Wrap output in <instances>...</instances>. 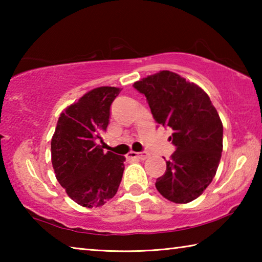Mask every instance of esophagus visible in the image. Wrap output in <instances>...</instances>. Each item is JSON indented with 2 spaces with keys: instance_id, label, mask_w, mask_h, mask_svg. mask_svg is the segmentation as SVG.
Wrapping results in <instances>:
<instances>
[{
  "instance_id": "1",
  "label": "esophagus",
  "mask_w": 262,
  "mask_h": 262,
  "mask_svg": "<svg viewBox=\"0 0 262 262\" xmlns=\"http://www.w3.org/2000/svg\"><path fill=\"white\" fill-rule=\"evenodd\" d=\"M148 157H149L148 152H134V151H130L127 156V158L141 159V161H144V159H147Z\"/></svg>"
}]
</instances>
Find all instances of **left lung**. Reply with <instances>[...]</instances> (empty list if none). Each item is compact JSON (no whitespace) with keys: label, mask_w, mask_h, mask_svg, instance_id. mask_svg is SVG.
Returning <instances> with one entry per match:
<instances>
[{"label":"left lung","mask_w":262,"mask_h":262,"mask_svg":"<svg viewBox=\"0 0 262 262\" xmlns=\"http://www.w3.org/2000/svg\"><path fill=\"white\" fill-rule=\"evenodd\" d=\"M147 97L158 125L171 127L177 150L156 188L174 203L198 199L214 179L223 150V125L202 89L180 75L162 70L134 83Z\"/></svg>","instance_id":"1"}]
</instances>
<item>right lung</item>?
Segmentation results:
<instances>
[{"instance_id": "1", "label": "right lung", "mask_w": 262, "mask_h": 262, "mask_svg": "<svg viewBox=\"0 0 262 262\" xmlns=\"http://www.w3.org/2000/svg\"><path fill=\"white\" fill-rule=\"evenodd\" d=\"M120 89L90 90L60 114L51 141L52 165L66 193L79 206H103L118 192L126 158L104 152L96 141L108 126L110 107Z\"/></svg>"}]
</instances>
